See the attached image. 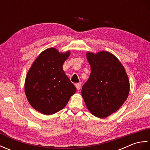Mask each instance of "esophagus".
I'll return each mask as SVG.
<instances>
[{"instance_id":"esophagus-1","label":"esophagus","mask_w":150,"mask_h":150,"mask_svg":"<svg viewBox=\"0 0 150 150\" xmlns=\"http://www.w3.org/2000/svg\"><path fill=\"white\" fill-rule=\"evenodd\" d=\"M75 86H76V88H77V90H79L81 88V82H79V83L75 84Z\"/></svg>"}]
</instances>
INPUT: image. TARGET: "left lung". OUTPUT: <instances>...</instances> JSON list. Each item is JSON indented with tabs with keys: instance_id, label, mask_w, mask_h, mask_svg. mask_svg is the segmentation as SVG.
Segmentation results:
<instances>
[{
	"instance_id": "obj_1",
	"label": "left lung",
	"mask_w": 150,
	"mask_h": 150,
	"mask_svg": "<svg viewBox=\"0 0 150 150\" xmlns=\"http://www.w3.org/2000/svg\"><path fill=\"white\" fill-rule=\"evenodd\" d=\"M91 73L82 88V96L91 114L106 118L119 109L128 98L129 82L125 69L110 52H88Z\"/></svg>"
}]
</instances>
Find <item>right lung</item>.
Masks as SVG:
<instances>
[{
  "mask_svg": "<svg viewBox=\"0 0 150 150\" xmlns=\"http://www.w3.org/2000/svg\"><path fill=\"white\" fill-rule=\"evenodd\" d=\"M69 54L54 47L44 50L27 73L25 93L31 106L41 113L49 115L61 110L77 90L62 69Z\"/></svg>",
  "mask_w": 150,
  "mask_h": 150,
  "instance_id": "add662e5",
  "label": "right lung"
}]
</instances>
